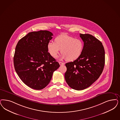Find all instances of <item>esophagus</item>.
Masks as SVG:
<instances>
[{"label":"esophagus","instance_id":"34e87169","mask_svg":"<svg viewBox=\"0 0 120 120\" xmlns=\"http://www.w3.org/2000/svg\"><path fill=\"white\" fill-rule=\"evenodd\" d=\"M59 64H60V66H62V65H64L65 64L64 63L62 62H59Z\"/></svg>","mask_w":120,"mask_h":120}]
</instances>
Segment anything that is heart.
<instances>
[{"label": "heart", "instance_id": "1", "mask_svg": "<svg viewBox=\"0 0 120 120\" xmlns=\"http://www.w3.org/2000/svg\"><path fill=\"white\" fill-rule=\"evenodd\" d=\"M83 48L81 40L65 34L59 35L55 38L54 42L49 41L47 44L48 51L53 58H57L61 50V59H66L69 62L77 59L82 53Z\"/></svg>", "mask_w": 120, "mask_h": 120}]
</instances>
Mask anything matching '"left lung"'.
Segmentation results:
<instances>
[{"instance_id": "obj_1", "label": "left lung", "mask_w": 120, "mask_h": 120, "mask_svg": "<svg viewBox=\"0 0 120 120\" xmlns=\"http://www.w3.org/2000/svg\"><path fill=\"white\" fill-rule=\"evenodd\" d=\"M84 42L81 56L66 64L65 79L69 86L77 90L90 86L101 74L105 62V52L101 41L90 34H80Z\"/></svg>"}]
</instances>
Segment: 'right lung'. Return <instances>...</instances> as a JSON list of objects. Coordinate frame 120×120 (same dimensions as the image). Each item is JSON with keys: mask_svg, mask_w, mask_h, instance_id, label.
Listing matches in <instances>:
<instances>
[{"mask_svg": "<svg viewBox=\"0 0 120 120\" xmlns=\"http://www.w3.org/2000/svg\"><path fill=\"white\" fill-rule=\"evenodd\" d=\"M53 35L47 30L31 32L20 39L16 46L15 70L23 82L33 89L46 87L54 71L60 66L48 52L47 44Z\"/></svg>", "mask_w": 120, "mask_h": 120, "instance_id": "right-lung-1", "label": "right lung"}]
</instances>
